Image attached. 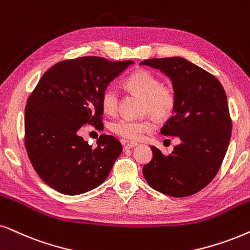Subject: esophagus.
Returning a JSON list of instances; mask_svg holds the SVG:
<instances>
[{"label": "esophagus", "instance_id": "34e87169", "mask_svg": "<svg viewBox=\"0 0 250 250\" xmlns=\"http://www.w3.org/2000/svg\"><path fill=\"white\" fill-rule=\"evenodd\" d=\"M137 143H136V142H130V143H127L125 144V150H128V148H132V147H135V146H137Z\"/></svg>", "mask_w": 250, "mask_h": 250}]
</instances>
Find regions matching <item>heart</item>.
<instances>
[{
  "mask_svg": "<svg viewBox=\"0 0 250 250\" xmlns=\"http://www.w3.org/2000/svg\"><path fill=\"white\" fill-rule=\"evenodd\" d=\"M125 90L143 99L142 110L157 120H165L172 115L176 106V93L172 86L163 85L158 76L147 70H137L123 82ZM120 96L114 86H107L103 91L102 105L108 114L119 108ZM112 131L127 140H140L145 132L153 129V123L147 119H120L112 125Z\"/></svg>",
  "mask_w": 250,
  "mask_h": 250,
  "instance_id": "obj_1",
  "label": "heart"
}]
</instances>
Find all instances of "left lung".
Segmentation results:
<instances>
[{
  "instance_id": "8db88e82",
  "label": "left lung",
  "mask_w": 250,
  "mask_h": 250,
  "mask_svg": "<svg viewBox=\"0 0 250 250\" xmlns=\"http://www.w3.org/2000/svg\"><path fill=\"white\" fill-rule=\"evenodd\" d=\"M140 64L158 69L172 82L174 115L160 132L181 141L168 156L151 146L153 158L143 167L144 178L165 195H194L212 181L229 147L232 121L225 91L214 76L179 56L145 60Z\"/></svg>"
}]
</instances>
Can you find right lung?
<instances>
[{"label": "right lung", "mask_w": 250, "mask_h": 250, "mask_svg": "<svg viewBox=\"0 0 250 250\" xmlns=\"http://www.w3.org/2000/svg\"><path fill=\"white\" fill-rule=\"evenodd\" d=\"M134 61L85 56L48 69L25 107V147L33 168L49 187L80 195L107 179L122 145L102 135L97 146L78 135L86 123L104 127L103 91Z\"/></svg>", "instance_id": "obj_1"}]
</instances>
